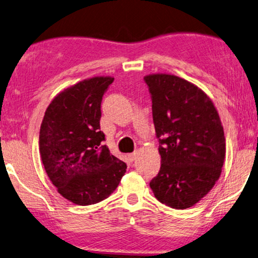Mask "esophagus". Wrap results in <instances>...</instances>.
<instances>
[{"instance_id":"34e87169","label":"esophagus","mask_w":258,"mask_h":258,"mask_svg":"<svg viewBox=\"0 0 258 258\" xmlns=\"http://www.w3.org/2000/svg\"><path fill=\"white\" fill-rule=\"evenodd\" d=\"M136 157H137V152H133V153H130L128 155V158H129L130 161H134V160L136 159Z\"/></svg>"}]
</instances>
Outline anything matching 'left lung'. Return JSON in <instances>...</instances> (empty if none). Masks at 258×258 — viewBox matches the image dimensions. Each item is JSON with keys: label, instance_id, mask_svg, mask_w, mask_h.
I'll return each instance as SVG.
<instances>
[{"label": "left lung", "instance_id": "8db88e82", "mask_svg": "<svg viewBox=\"0 0 258 258\" xmlns=\"http://www.w3.org/2000/svg\"><path fill=\"white\" fill-rule=\"evenodd\" d=\"M152 95L161 168L150 186L171 208L186 209L210 192L225 160L224 130L213 100L172 74L144 78Z\"/></svg>", "mask_w": 258, "mask_h": 258}]
</instances>
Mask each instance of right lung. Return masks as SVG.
Masks as SVG:
<instances>
[{"label": "right lung", "mask_w": 258, "mask_h": 258, "mask_svg": "<svg viewBox=\"0 0 258 258\" xmlns=\"http://www.w3.org/2000/svg\"><path fill=\"white\" fill-rule=\"evenodd\" d=\"M112 77L86 79L54 97L44 113L39 150L58 193L79 206L94 205L115 191L126 164L100 143V104Z\"/></svg>", "instance_id": "right-lung-1"}]
</instances>
